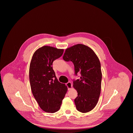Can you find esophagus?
Here are the masks:
<instances>
[{
  "label": "esophagus",
  "mask_w": 133,
  "mask_h": 133,
  "mask_svg": "<svg viewBox=\"0 0 133 133\" xmlns=\"http://www.w3.org/2000/svg\"><path fill=\"white\" fill-rule=\"evenodd\" d=\"M66 86L68 87V89L70 90L72 88V84L70 82H68L67 83H66Z\"/></svg>",
  "instance_id": "34e87169"
}]
</instances>
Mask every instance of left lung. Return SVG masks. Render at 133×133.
<instances>
[{
	"label": "left lung",
	"mask_w": 133,
	"mask_h": 133,
	"mask_svg": "<svg viewBox=\"0 0 133 133\" xmlns=\"http://www.w3.org/2000/svg\"><path fill=\"white\" fill-rule=\"evenodd\" d=\"M63 58L73 63L76 75L78 72L81 75L80 79L73 82L78 92L74 101L77 109L83 113L90 111L96 106L101 91L102 74L99 58L90 47L79 44L67 48Z\"/></svg>",
	"instance_id": "obj_1"
}]
</instances>
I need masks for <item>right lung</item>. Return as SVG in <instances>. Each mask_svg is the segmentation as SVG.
Segmentation results:
<instances>
[{"label": "right lung", "mask_w": 133, "mask_h": 133, "mask_svg": "<svg viewBox=\"0 0 133 133\" xmlns=\"http://www.w3.org/2000/svg\"><path fill=\"white\" fill-rule=\"evenodd\" d=\"M63 49L44 46L34 53L29 66V81L33 96L41 108L54 113L61 108L67 87L56 78L53 62L62 56Z\"/></svg>", "instance_id": "obj_1"}]
</instances>
